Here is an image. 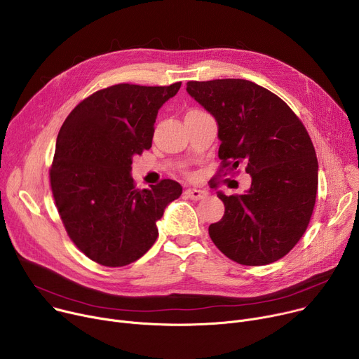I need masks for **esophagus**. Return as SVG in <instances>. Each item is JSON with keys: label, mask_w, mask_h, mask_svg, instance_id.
<instances>
[{"label": "esophagus", "mask_w": 359, "mask_h": 359, "mask_svg": "<svg viewBox=\"0 0 359 359\" xmlns=\"http://www.w3.org/2000/svg\"><path fill=\"white\" fill-rule=\"evenodd\" d=\"M184 194L190 199H202V198L206 196L208 193L205 190H201V189H187L184 191Z\"/></svg>", "instance_id": "1"}]
</instances>
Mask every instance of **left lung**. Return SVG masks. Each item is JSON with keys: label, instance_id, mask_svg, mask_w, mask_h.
<instances>
[{"label": "left lung", "instance_id": "1", "mask_svg": "<svg viewBox=\"0 0 359 359\" xmlns=\"http://www.w3.org/2000/svg\"><path fill=\"white\" fill-rule=\"evenodd\" d=\"M186 91L217 123L223 168L246 165L245 194L226 196L223 217L209 226L213 243L241 265L283 257L305 233L318 190L311 137L289 106L249 80L189 81Z\"/></svg>", "mask_w": 359, "mask_h": 359}]
</instances>
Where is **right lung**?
Wrapping results in <instances>:
<instances>
[{"label":"right lung","mask_w":359,"mask_h":359,"mask_svg":"<svg viewBox=\"0 0 359 359\" xmlns=\"http://www.w3.org/2000/svg\"><path fill=\"white\" fill-rule=\"evenodd\" d=\"M180 86L95 91L60 128L53 196L69 236L97 264L117 268L142 257L158 236L157 220L182 194L175 180L140 190L132 177L133 157L151 147L157 113Z\"/></svg>","instance_id":"right-lung-1"}]
</instances>
